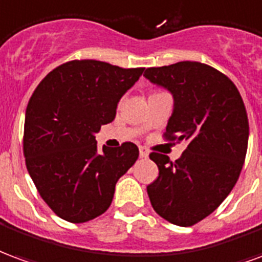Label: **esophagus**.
Returning a JSON list of instances; mask_svg holds the SVG:
<instances>
[{
    "mask_svg": "<svg viewBox=\"0 0 262 262\" xmlns=\"http://www.w3.org/2000/svg\"><path fill=\"white\" fill-rule=\"evenodd\" d=\"M148 150H146V148H144V146H139V156L141 158H148Z\"/></svg>",
    "mask_w": 262,
    "mask_h": 262,
    "instance_id": "1",
    "label": "esophagus"
}]
</instances>
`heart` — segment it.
Segmentation results:
<instances>
[{"label":"heart","instance_id":"1","mask_svg":"<svg viewBox=\"0 0 262 262\" xmlns=\"http://www.w3.org/2000/svg\"><path fill=\"white\" fill-rule=\"evenodd\" d=\"M155 93H160V91H155L154 93H152V95H155Z\"/></svg>","mask_w":262,"mask_h":262}]
</instances>
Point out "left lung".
<instances>
[{
	"label": "left lung",
	"instance_id": "8db88e82",
	"mask_svg": "<svg viewBox=\"0 0 262 262\" xmlns=\"http://www.w3.org/2000/svg\"><path fill=\"white\" fill-rule=\"evenodd\" d=\"M144 75L174 97L163 138L187 144L176 162L158 152L149 155L159 176L146 191L158 215L177 226H192L222 204L243 169L249 144L246 106L228 76L198 61L150 67Z\"/></svg>",
	"mask_w": 262,
	"mask_h": 262
}]
</instances>
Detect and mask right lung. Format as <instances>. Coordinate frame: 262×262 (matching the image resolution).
Segmentation results:
<instances>
[{
	"label": "right lung",
	"mask_w": 262,
	"mask_h": 262,
	"mask_svg": "<svg viewBox=\"0 0 262 262\" xmlns=\"http://www.w3.org/2000/svg\"><path fill=\"white\" fill-rule=\"evenodd\" d=\"M144 70L72 60L34 89L25 118V162L40 196L67 222L107 211L116 183L138 159L133 142L99 152L95 134L114 120L118 100Z\"/></svg>",
	"instance_id": "add662e5"
}]
</instances>
